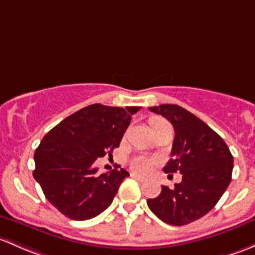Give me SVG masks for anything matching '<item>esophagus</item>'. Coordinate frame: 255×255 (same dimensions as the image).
Listing matches in <instances>:
<instances>
[{
  "mask_svg": "<svg viewBox=\"0 0 255 255\" xmlns=\"http://www.w3.org/2000/svg\"><path fill=\"white\" fill-rule=\"evenodd\" d=\"M130 177H132V178H134V179H136V181H139V182H145L146 181V178L145 177H143V176H139V175H136L135 172H132L130 173Z\"/></svg>",
  "mask_w": 255,
  "mask_h": 255,
  "instance_id": "1",
  "label": "esophagus"
}]
</instances>
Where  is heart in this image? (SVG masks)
<instances>
[{
  "mask_svg": "<svg viewBox=\"0 0 255 255\" xmlns=\"http://www.w3.org/2000/svg\"><path fill=\"white\" fill-rule=\"evenodd\" d=\"M154 165V160L149 159V157L143 156V155H138L130 160V167L135 171V172L145 173L150 171V168Z\"/></svg>",
  "mask_w": 255,
  "mask_h": 255,
  "instance_id": "1",
  "label": "heart"
}]
</instances>
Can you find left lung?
Segmentation results:
<instances>
[{
    "instance_id": "1",
    "label": "left lung",
    "mask_w": 255,
    "mask_h": 255,
    "mask_svg": "<svg viewBox=\"0 0 255 255\" xmlns=\"http://www.w3.org/2000/svg\"><path fill=\"white\" fill-rule=\"evenodd\" d=\"M172 123L175 139L163 172L182 173L175 188L162 186L159 197L148 199L150 210L173 226H183L206 215L231 182L234 156L224 139L183 107L171 104L149 107Z\"/></svg>"
}]
</instances>
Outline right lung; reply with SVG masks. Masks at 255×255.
<instances>
[{
	"label": "right lung",
	"instance_id": "add662e5",
	"mask_svg": "<svg viewBox=\"0 0 255 255\" xmlns=\"http://www.w3.org/2000/svg\"><path fill=\"white\" fill-rule=\"evenodd\" d=\"M139 110L94 104L64 119L42 138L34 154L33 176L64 216L89 220L111 205L129 173L123 168L99 173L94 162L119 148L132 115Z\"/></svg>",
	"mask_w": 255,
	"mask_h": 255
}]
</instances>
